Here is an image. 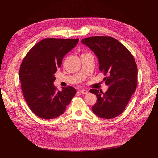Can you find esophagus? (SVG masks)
<instances>
[{
  "instance_id": "obj_1",
  "label": "esophagus",
  "mask_w": 158,
  "mask_h": 158,
  "mask_svg": "<svg viewBox=\"0 0 158 158\" xmlns=\"http://www.w3.org/2000/svg\"><path fill=\"white\" fill-rule=\"evenodd\" d=\"M88 91L86 89H82L81 90V93L83 94H88Z\"/></svg>"
}]
</instances>
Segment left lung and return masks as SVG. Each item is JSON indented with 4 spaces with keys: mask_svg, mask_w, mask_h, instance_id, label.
Instances as JSON below:
<instances>
[{
    "mask_svg": "<svg viewBox=\"0 0 158 158\" xmlns=\"http://www.w3.org/2000/svg\"><path fill=\"white\" fill-rule=\"evenodd\" d=\"M81 42L97 56L99 70L104 73L105 93L92 89L97 101L92 109L98 117L111 119L125 110L137 86V65L129 50L119 41L110 36H94L82 39Z\"/></svg>",
    "mask_w": 158,
    "mask_h": 158,
    "instance_id": "obj_1",
    "label": "left lung"
}]
</instances>
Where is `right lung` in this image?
I'll return each mask as SVG.
<instances>
[{
  "mask_svg": "<svg viewBox=\"0 0 158 158\" xmlns=\"http://www.w3.org/2000/svg\"><path fill=\"white\" fill-rule=\"evenodd\" d=\"M79 39L45 38L33 46L23 60L19 71L22 93L31 111L45 120L61 115L76 93L72 86L57 91L54 73L63 57Z\"/></svg>",
  "mask_w": 158,
  "mask_h": 158,
  "instance_id": "add662e5",
  "label": "right lung"
}]
</instances>
